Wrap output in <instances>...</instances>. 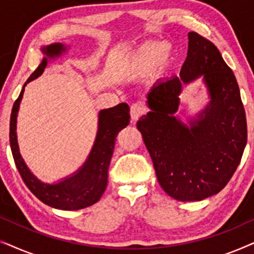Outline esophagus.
Returning a JSON list of instances; mask_svg holds the SVG:
<instances>
[{
    "mask_svg": "<svg viewBox=\"0 0 254 254\" xmlns=\"http://www.w3.org/2000/svg\"><path fill=\"white\" fill-rule=\"evenodd\" d=\"M145 113V106L142 102L134 103L130 106V118L133 121H136L141 116H143Z\"/></svg>",
    "mask_w": 254,
    "mask_h": 254,
    "instance_id": "obj_1",
    "label": "esophagus"
}]
</instances>
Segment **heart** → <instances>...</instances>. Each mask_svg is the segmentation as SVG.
<instances>
[{"label": "heart", "instance_id": "1", "mask_svg": "<svg viewBox=\"0 0 254 254\" xmlns=\"http://www.w3.org/2000/svg\"><path fill=\"white\" fill-rule=\"evenodd\" d=\"M172 54L171 45L166 41H152L142 45L127 59L125 68L130 75H145L161 64H165Z\"/></svg>", "mask_w": 254, "mask_h": 254}]
</instances>
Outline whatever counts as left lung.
Masks as SVG:
<instances>
[{"mask_svg": "<svg viewBox=\"0 0 254 254\" xmlns=\"http://www.w3.org/2000/svg\"><path fill=\"white\" fill-rule=\"evenodd\" d=\"M201 78L210 102L185 124L175 112L182 88ZM150 111L137 121L157 180L178 201H201L231 179L248 141L241 92L216 46L189 32V51L179 76L161 79L147 93Z\"/></svg>", "mask_w": 254, "mask_h": 254, "instance_id": "1", "label": "left lung"}]
</instances>
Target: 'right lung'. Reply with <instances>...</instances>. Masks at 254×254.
<instances>
[{
	"mask_svg": "<svg viewBox=\"0 0 254 254\" xmlns=\"http://www.w3.org/2000/svg\"><path fill=\"white\" fill-rule=\"evenodd\" d=\"M69 46L61 43H54L41 47L44 54L43 61L38 65L29 79L23 85L18 98L13 104L11 117H10V147L15 164L19 175L29 187V190L47 206L61 210H78L92 206L98 202L105 192L107 186V171L111 158H112L116 137L118 133L129 124V106L126 103L102 110L98 114V129L97 135L85 162L78 170L57 183L50 184L41 182L27 168L19 152L17 141V116L19 105L23 99L25 86L31 81L39 77L43 74L48 62L60 58L68 51Z\"/></svg>",
	"mask_w": 254,
	"mask_h": 254,
	"instance_id": "add662e5",
	"label": "right lung"
}]
</instances>
